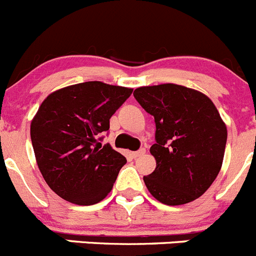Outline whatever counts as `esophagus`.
Here are the masks:
<instances>
[{
    "instance_id": "obj_1",
    "label": "esophagus",
    "mask_w": 256,
    "mask_h": 256,
    "mask_svg": "<svg viewBox=\"0 0 256 256\" xmlns=\"http://www.w3.org/2000/svg\"><path fill=\"white\" fill-rule=\"evenodd\" d=\"M145 154V149H140V150H138V152H134L132 154V158H138V156H140V155H144Z\"/></svg>"
}]
</instances>
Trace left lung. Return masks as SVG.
Listing matches in <instances>:
<instances>
[{
	"label": "left lung",
	"mask_w": 256,
	"mask_h": 256,
	"mask_svg": "<svg viewBox=\"0 0 256 256\" xmlns=\"http://www.w3.org/2000/svg\"><path fill=\"white\" fill-rule=\"evenodd\" d=\"M134 97L155 120L150 154L156 168L144 176L159 202L179 206L197 200L222 166L228 128L214 102L200 90L164 83L139 87Z\"/></svg>",
	"instance_id": "8db88e82"
}]
</instances>
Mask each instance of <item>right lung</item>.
Instances as JSON below:
<instances>
[{"label":"right lung","instance_id":"right-lung-1","mask_svg":"<svg viewBox=\"0 0 256 256\" xmlns=\"http://www.w3.org/2000/svg\"><path fill=\"white\" fill-rule=\"evenodd\" d=\"M132 88L78 83L50 93L31 121L36 163L52 190L70 204H98L111 192L126 158L98 135Z\"/></svg>","mask_w":256,"mask_h":256}]
</instances>
